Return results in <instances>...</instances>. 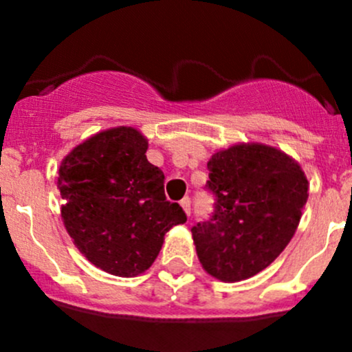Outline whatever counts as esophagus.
<instances>
[{"mask_svg": "<svg viewBox=\"0 0 352 352\" xmlns=\"http://www.w3.org/2000/svg\"><path fill=\"white\" fill-rule=\"evenodd\" d=\"M180 206H182L184 211H186L187 214L190 216V199L189 197H184L182 201H180Z\"/></svg>", "mask_w": 352, "mask_h": 352, "instance_id": "34e87169", "label": "esophagus"}]
</instances>
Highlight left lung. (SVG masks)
Instances as JSON below:
<instances>
[{
  "label": "left lung",
  "instance_id": "8db88e82",
  "mask_svg": "<svg viewBox=\"0 0 352 352\" xmlns=\"http://www.w3.org/2000/svg\"><path fill=\"white\" fill-rule=\"evenodd\" d=\"M208 219L190 228L202 267L221 281L252 278L293 239L308 180L293 158L265 144H236L208 162Z\"/></svg>",
  "mask_w": 352,
  "mask_h": 352
}]
</instances>
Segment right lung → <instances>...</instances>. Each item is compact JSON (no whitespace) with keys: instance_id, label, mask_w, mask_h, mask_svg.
<instances>
[{"instance_id":"obj_1","label":"right lung","mask_w":352,"mask_h":352,"mask_svg":"<svg viewBox=\"0 0 352 352\" xmlns=\"http://www.w3.org/2000/svg\"><path fill=\"white\" fill-rule=\"evenodd\" d=\"M146 150L140 131L116 127L74 148L59 168L67 233L91 264L120 278L146 271L165 233L187 221L184 209L166 201L165 175Z\"/></svg>"}]
</instances>
